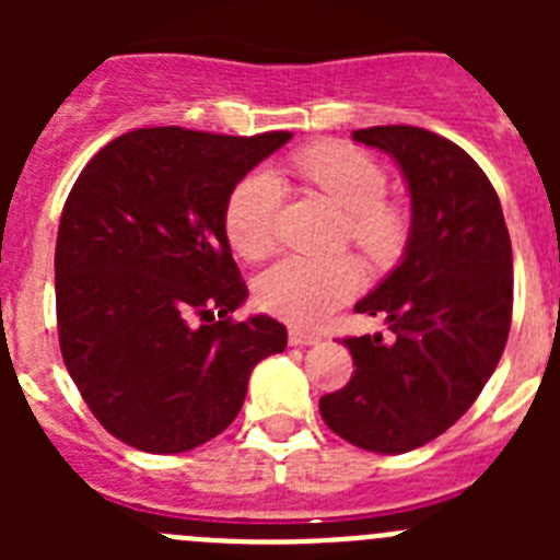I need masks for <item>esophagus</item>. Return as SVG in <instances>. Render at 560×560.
I'll use <instances>...</instances> for the list:
<instances>
[{
    "label": "esophagus",
    "instance_id": "34e87169",
    "mask_svg": "<svg viewBox=\"0 0 560 560\" xmlns=\"http://www.w3.org/2000/svg\"><path fill=\"white\" fill-rule=\"evenodd\" d=\"M319 341V334L305 328H289V345L291 348H308V345H316Z\"/></svg>",
    "mask_w": 560,
    "mask_h": 560
}]
</instances>
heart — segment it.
<instances>
[{"mask_svg": "<svg viewBox=\"0 0 560 560\" xmlns=\"http://www.w3.org/2000/svg\"><path fill=\"white\" fill-rule=\"evenodd\" d=\"M308 182L348 212L353 244L373 260H393L400 252L407 226L395 207L384 201L387 173L370 153L353 145H316L300 156ZM283 182L269 167H257L237 182L226 201V237L244 257H264L275 246L277 212ZM361 271L353 260H311L289 255L260 275L257 303L269 314L294 325H316L359 291Z\"/></svg>", "mask_w": 560, "mask_h": 560, "instance_id": "obj_1", "label": "heart"}]
</instances>
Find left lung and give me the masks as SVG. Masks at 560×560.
<instances>
[{
	"label": "left lung",
	"mask_w": 560,
	"mask_h": 560,
	"mask_svg": "<svg viewBox=\"0 0 560 560\" xmlns=\"http://www.w3.org/2000/svg\"><path fill=\"white\" fill-rule=\"evenodd\" d=\"M404 173L412 224L400 264L359 314L381 334L345 339L353 378L319 398L323 420L353 446L404 454L427 446L471 407L502 359L513 308V252L502 205L482 167L446 137L415 126L353 131Z\"/></svg>",
	"instance_id": "obj_1"
}]
</instances>
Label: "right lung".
Masks as SVG:
<instances>
[{"mask_svg": "<svg viewBox=\"0 0 560 560\" xmlns=\"http://www.w3.org/2000/svg\"><path fill=\"white\" fill-rule=\"evenodd\" d=\"M291 140L137 128L92 156L56 244L63 364L108 434L151 454L201 446L241 412L257 361L283 353L285 325L232 323L246 303L226 201Z\"/></svg>", "mask_w": 560, "mask_h": 560, "instance_id": "1", "label": "right lung"}]
</instances>
